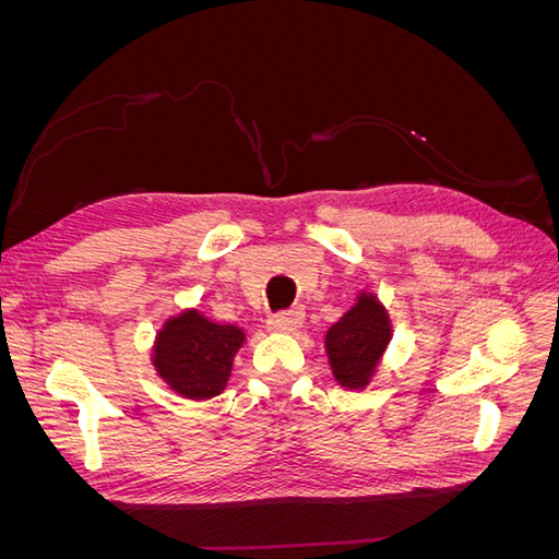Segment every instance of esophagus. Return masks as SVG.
Returning a JSON list of instances; mask_svg holds the SVG:
<instances>
[{
  "label": "esophagus",
  "mask_w": 559,
  "mask_h": 559,
  "mask_svg": "<svg viewBox=\"0 0 559 559\" xmlns=\"http://www.w3.org/2000/svg\"><path fill=\"white\" fill-rule=\"evenodd\" d=\"M300 321H302V310H282L267 319V326L280 333H289L300 324Z\"/></svg>",
  "instance_id": "esophagus-1"
}]
</instances>
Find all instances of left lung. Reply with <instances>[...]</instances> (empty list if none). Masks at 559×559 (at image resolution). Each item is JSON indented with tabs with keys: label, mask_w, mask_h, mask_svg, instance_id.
Masks as SVG:
<instances>
[{
	"label": "left lung",
	"mask_w": 559,
	"mask_h": 559,
	"mask_svg": "<svg viewBox=\"0 0 559 559\" xmlns=\"http://www.w3.org/2000/svg\"><path fill=\"white\" fill-rule=\"evenodd\" d=\"M392 337L389 317L373 296H361L337 324L326 333V352L335 380L361 389L382 357Z\"/></svg>",
	"instance_id": "1"
}]
</instances>
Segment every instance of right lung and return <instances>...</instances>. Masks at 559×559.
<instances>
[{"instance_id": "right-lung-1", "label": "right lung", "mask_w": 559, "mask_h": 559, "mask_svg": "<svg viewBox=\"0 0 559 559\" xmlns=\"http://www.w3.org/2000/svg\"><path fill=\"white\" fill-rule=\"evenodd\" d=\"M242 343V329L214 324L195 310H189L167 321L158 333L154 364L160 378L177 394L205 401L226 389L233 357Z\"/></svg>"}]
</instances>
